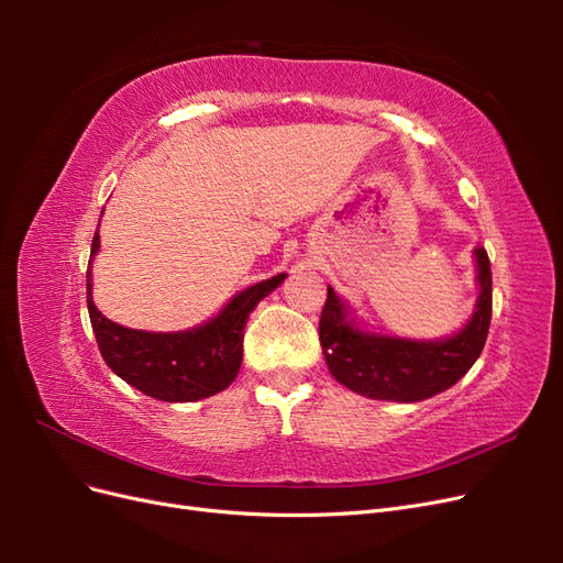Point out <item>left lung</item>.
Instances as JSON below:
<instances>
[{
  "label": "left lung",
  "mask_w": 563,
  "mask_h": 563,
  "mask_svg": "<svg viewBox=\"0 0 563 563\" xmlns=\"http://www.w3.org/2000/svg\"><path fill=\"white\" fill-rule=\"evenodd\" d=\"M474 253L482 286L476 312L463 331L437 343L362 333L347 321L345 305L329 286L319 317V343L331 376L356 395L387 401L428 399L463 378L484 350L493 310L488 253Z\"/></svg>",
  "instance_id": "1"
}]
</instances>
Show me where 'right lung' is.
I'll return each mask as SVG.
<instances>
[{
	"label": "right lung",
	"mask_w": 563,
	"mask_h": 563,
	"mask_svg": "<svg viewBox=\"0 0 563 563\" xmlns=\"http://www.w3.org/2000/svg\"><path fill=\"white\" fill-rule=\"evenodd\" d=\"M98 244L96 232L91 255ZM282 282L284 275H277L246 288L213 321L183 333L133 331L106 319L91 300V272H87V305L98 350L119 378L159 401H197L218 395L236 378L246 319Z\"/></svg>",
	"instance_id": "1"
}]
</instances>
